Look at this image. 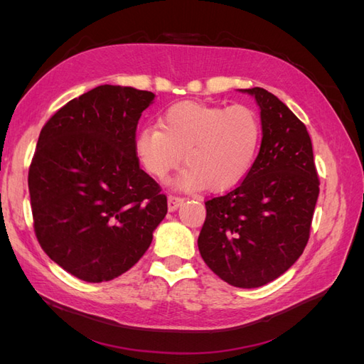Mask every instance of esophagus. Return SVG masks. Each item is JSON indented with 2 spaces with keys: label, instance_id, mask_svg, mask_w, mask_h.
<instances>
[{
  "label": "esophagus",
  "instance_id": "obj_1",
  "mask_svg": "<svg viewBox=\"0 0 364 364\" xmlns=\"http://www.w3.org/2000/svg\"><path fill=\"white\" fill-rule=\"evenodd\" d=\"M183 203V199L182 197H178V196H168L167 199V205H168V211H176L181 205Z\"/></svg>",
  "mask_w": 364,
  "mask_h": 364
}]
</instances>
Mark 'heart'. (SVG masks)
<instances>
[{"label":"heart","mask_w":364,"mask_h":364,"mask_svg":"<svg viewBox=\"0 0 364 364\" xmlns=\"http://www.w3.org/2000/svg\"><path fill=\"white\" fill-rule=\"evenodd\" d=\"M261 121L249 106L181 102L156 126L142 127L135 153L153 178L165 179L183 159L188 164L174 185L194 191H223L246 178L258 155Z\"/></svg>","instance_id":"b5f03b06"}]
</instances>
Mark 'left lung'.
I'll return each mask as SVG.
<instances>
[{
    "instance_id": "obj_1",
    "label": "left lung",
    "mask_w": 364,
    "mask_h": 364,
    "mask_svg": "<svg viewBox=\"0 0 364 364\" xmlns=\"http://www.w3.org/2000/svg\"><path fill=\"white\" fill-rule=\"evenodd\" d=\"M261 109L262 139L237 188L206 200L200 255L218 278L255 289L287 272L310 238L318 178L306 127L277 95L241 90Z\"/></svg>"
}]
</instances>
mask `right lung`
<instances>
[{
  "mask_svg": "<svg viewBox=\"0 0 364 364\" xmlns=\"http://www.w3.org/2000/svg\"><path fill=\"white\" fill-rule=\"evenodd\" d=\"M153 100L149 91L102 85L41 130L28 170L35 234L82 281H111L134 267L167 214V197L135 153L138 121Z\"/></svg>",
  "mask_w": 364,
  "mask_h": 364,
  "instance_id": "obj_1",
  "label": "right lung"
}]
</instances>
